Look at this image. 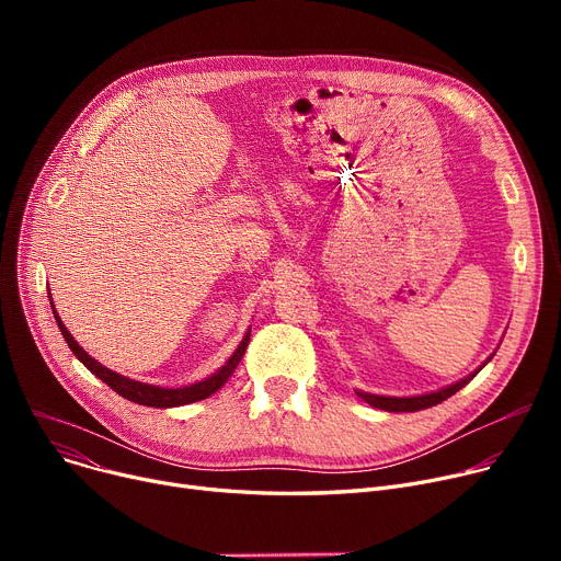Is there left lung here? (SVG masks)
Instances as JSON below:
<instances>
[{"mask_svg": "<svg viewBox=\"0 0 561 561\" xmlns=\"http://www.w3.org/2000/svg\"><path fill=\"white\" fill-rule=\"evenodd\" d=\"M493 355H495V352H493ZM493 355H491L478 370H473L470 375H466L463 379L455 381V385L444 387V389H438V391H432V393L409 396V398H396V396H377V393L357 391V396H359L364 402H368L370 407H375V409H385V411H421V409H427V407H434V404H438V402L448 400V398L455 396L459 389H463V387L468 385V381L473 379V377L493 359Z\"/></svg>", "mask_w": 561, "mask_h": 561, "instance_id": "left-lung-1", "label": "left lung"}]
</instances>
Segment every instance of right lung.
<instances>
[{"instance_id":"obj_1","label":"right lung","mask_w":561,"mask_h":561,"mask_svg":"<svg viewBox=\"0 0 561 561\" xmlns=\"http://www.w3.org/2000/svg\"><path fill=\"white\" fill-rule=\"evenodd\" d=\"M49 302H51V293H49ZM51 309H54V302H51ZM54 320L58 322V330H61L66 343L70 345L72 355L91 370L95 377H100L104 385H108L117 396H123L136 404H145V407H159V409H168V407H182V404H191V402H197V400H204L209 398L211 393H216L225 381L231 377V373L236 370V366H239V362L243 359L245 355V347H248V341H250V330L245 332L243 341L239 343V347H236L231 352V357L225 362V366H220L216 373H211L209 377H204L199 381H195V385H188V387H154V385H145V381H138V379H131V377H125L121 373H115L106 366H102L98 359H93L88 352L75 341V336L68 332V328L64 325V320L58 318L56 309H54Z\"/></svg>"}]
</instances>
